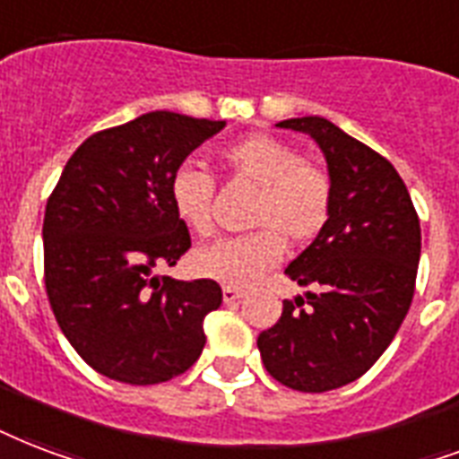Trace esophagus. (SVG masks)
I'll list each match as a JSON object with an SVG mask.
<instances>
[{
	"instance_id": "34e87169",
	"label": "esophagus",
	"mask_w": 459,
	"mask_h": 459,
	"mask_svg": "<svg viewBox=\"0 0 459 459\" xmlns=\"http://www.w3.org/2000/svg\"><path fill=\"white\" fill-rule=\"evenodd\" d=\"M243 299V291L236 289V286H223V300L226 303H236V300Z\"/></svg>"
}]
</instances>
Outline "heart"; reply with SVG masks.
<instances>
[{"instance_id": "heart-1", "label": "heart", "mask_w": 459, "mask_h": 459, "mask_svg": "<svg viewBox=\"0 0 459 459\" xmlns=\"http://www.w3.org/2000/svg\"><path fill=\"white\" fill-rule=\"evenodd\" d=\"M223 166L238 183L257 187L250 236L216 240L192 255L199 276L226 286H250L281 260L289 243L313 240L330 219V178L303 160L299 149L269 134L238 139L221 152ZM170 204L197 236L214 233V178L183 163L170 178Z\"/></svg>"}]
</instances>
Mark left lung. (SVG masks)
Segmentation results:
<instances>
[{"instance_id":"left-lung-1","label":"left lung","mask_w":459,"mask_h":459,"mask_svg":"<svg viewBox=\"0 0 459 459\" xmlns=\"http://www.w3.org/2000/svg\"><path fill=\"white\" fill-rule=\"evenodd\" d=\"M276 127L306 132L323 149L332 185L325 229L286 267L306 299L284 300L257 337L274 380L300 393L354 383L390 346L414 299L421 226L394 166L325 117Z\"/></svg>"}]
</instances>
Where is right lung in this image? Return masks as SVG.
Segmentation results:
<instances>
[{"label": "right lung", "mask_w": 459, "mask_h": 459, "mask_svg": "<svg viewBox=\"0 0 459 459\" xmlns=\"http://www.w3.org/2000/svg\"><path fill=\"white\" fill-rule=\"evenodd\" d=\"M226 127L156 110L91 134L66 160L43 221L45 291L59 330L91 368L127 385L180 376L221 306L212 279L156 276L190 250L170 178Z\"/></svg>", "instance_id": "obj_1"}]
</instances>
